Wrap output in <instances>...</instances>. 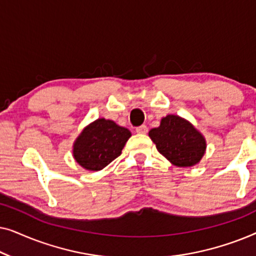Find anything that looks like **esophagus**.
<instances>
[{
  "instance_id": "34e87169",
  "label": "esophagus",
  "mask_w": 256,
  "mask_h": 256,
  "mask_svg": "<svg viewBox=\"0 0 256 256\" xmlns=\"http://www.w3.org/2000/svg\"><path fill=\"white\" fill-rule=\"evenodd\" d=\"M136 132H138V134H146V132H148V127H146V124L140 126V127L136 128Z\"/></svg>"
}]
</instances>
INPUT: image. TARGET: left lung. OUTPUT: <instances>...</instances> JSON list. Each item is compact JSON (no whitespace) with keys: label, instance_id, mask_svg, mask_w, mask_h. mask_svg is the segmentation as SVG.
Wrapping results in <instances>:
<instances>
[{"label":"left lung","instance_id":"left-lung-1","mask_svg":"<svg viewBox=\"0 0 256 256\" xmlns=\"http://www.w3.org/2000/svg\"><path fill=\"white\" fill-rule=\"evenodd\" d=\"M149 138L160 155L178 168L198 164L208 146L204 135L190 121L174 114L162 118L158 127L150 129Z\"/></svg>","mask_w":256,"mask_h":256}]
</instances>
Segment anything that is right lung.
Returning a JSON list of instances; mask_svg holds the SVG:
<instances>
[{"instance_id":"add662e5","label":"right lung","mask_w":256,"mask_h":256,"mask_svg":"<svg viewBox=\"0 0 256 256\" xmlns=\"http://www.w3.org/2000/svg\"><path fill=\"white\" fill-rule=\"evenodd\" d=\"M132 132L112 120L96 118L87 124L73 143V158L88 171H99L121 155Z\"/></svg>"}]
</instances>
